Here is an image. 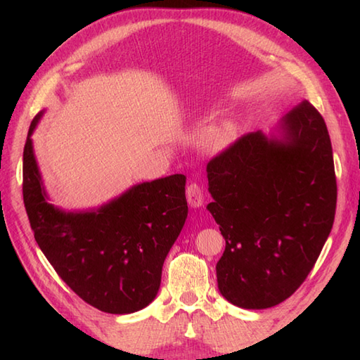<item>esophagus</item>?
<instances>
[{
  "mask_svg": "<svg viewBox=\"0 0 360 360\" xmlns=\"http://www.w3.org/2000/svg\"><path fill=\"white\" fill-rule=\"evenodd\" d=\"M186 195H187V201L190 205H192V207H201V205L204 204L202 187L200 184H196V182H190V184L187 186Z\"/></svg>",
  "mask_w": 360,
  "mask_h": 360,
  "instance_id": "34e87169",
  "label": "esophagus"
}]
</instances>
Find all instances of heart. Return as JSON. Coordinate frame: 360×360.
Segmentation results:
<instances>
[{
  "label": "heart",
  "mask_w": 360,
  "mask_h": 360,
  "mask_svg": "<svg viewBox=\"0 0 360 360\" xmlns=\"http://www.w3.org/2000/svg\"><path fill=\"white\" fill-rule=\"evenodd\" d=\"M236 127L231 120H223L209 125L201 133V143L209 151H221L233 141Z\"/></svg>",
  "instance_id": "heart-1"
}]
</instances>
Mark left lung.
<instances>
[{
    "label": "left lung",
    "mask_w": 360,
    "mask_h": 360,
    "mask_svg": "<svg viewBox=\"0 0 360 360\" xmlns=\"http://www.w3.org/2000/svg\"><path fill=\"white\" fill-rule=\"evenodd\" d=\"M283 139L248 133L207 164V205L226 240L218 289L244 309L285 302L314 267L335 204L331 139L308 101L281 120Z\"/></svg>",
    "instance_id": "1"
}]
</instances>
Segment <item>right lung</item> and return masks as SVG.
I'll use <instances>...</instances> for the list:
<instances>
[{
  "label": "right lung",
  "mask_w": 360,
  "mask_h": 360,
  "mask_svg": "<svg viewBox=\"0 0 360 360\" xmlns=\"http://www.w3.org/2000/svg\"><path fill=\"white\" fill-rule=\"evenodd\" d=\"M29 127L22 153V200L35 241L68 286L91 307L129 314L160 286L164 259L187 218L186 176L134 186L97 212L66 213L46 201Z\"/></svg>",
  "instance_id": "obj_1"
}]
</instances>
